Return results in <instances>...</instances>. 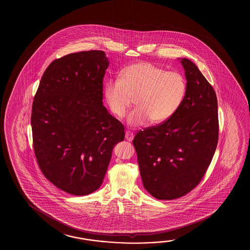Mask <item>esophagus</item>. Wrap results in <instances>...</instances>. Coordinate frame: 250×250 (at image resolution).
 <instances>
[{
    "instance_id": "1",
    "label": "esophagus",
    "mask_w": 250,
    "mask_h": 250,
    "mask_svg": "<svg viewBox=\"0 0 250 250\" xmlns=\"http://www.w3.org/2000/svg\"><path fill=\"white\" fill-rule=\"evenodd\" d=\"M133 138H134V134H133L131 131H125V139H126L128 141H131V140L133 139Z\"/></svg>"
}]
</instances>
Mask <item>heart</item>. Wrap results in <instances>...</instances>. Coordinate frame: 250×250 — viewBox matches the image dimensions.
Instances as JSON below:
<instances>
[{
	"instance_id": "1",
	"label": "heart",
	"mask_w": 250,
	"mask_h": 250,
	"mask_svg": "<svg viewBox=\"0 0 250 250\" xmlns=\"http://www.w3.org/2000/svg\"><path fill=\"white\" fill-rule=\"evenodd\" d=\"M187 82L178 71L164 69L147 62L128 66L120 78H112L104 84V95L111 112L123 118L136 96L137 107L130 112L127 124L139 126L162 123L176 113L184 101Z\"/></svg>"
}]
</instances>
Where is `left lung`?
<instances>
[{
  "label": "left lung",
  "mask_w": 250,
  "mask_h": 250,
  "mask_svg": "<svg viewBox=\"0 0 250 250\" xmlns=\"http://www.w3.org/2000/svg\"><path fill=\"white\" fill-rule=\"evenodd\" d=\"M185 70L187 93L171 119L136 134L144 188L158 200H173L194 188L212 161L218 143L216 94L188 58H178Z\"/></svg>",
  "instance_id": "1"
}]
</instances>
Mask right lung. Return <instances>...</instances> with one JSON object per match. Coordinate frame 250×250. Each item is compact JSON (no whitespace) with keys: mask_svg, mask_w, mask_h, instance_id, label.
Returning a JSON list of instances; mask_svg holds the SVG:
<instances>
[{"mask_svg":"<svg viewBox=\"0 0 250 250\" xmlns=\"http://www.w3.org/2000/svg\"><path fill=\"white\" fill-rule=\"evenodd\" d=\"M109 66L101 50L54 60L42 77L31 114L35 154L57 188L86 195L100 188L125 127L103 105Z\"/></svg>","mask_w":250,"mask_h":250,"instance_id":"1","label":"right lung"}]
</instances>
